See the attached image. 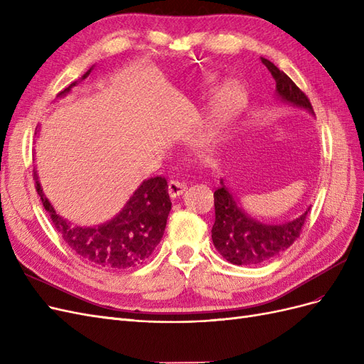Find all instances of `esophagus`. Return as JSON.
<instances>
[{
	"mask_svg": "<svg viewBox=\"0 0 364 364\" xmlns=\"http://www.w3.org/2000/svg\"><path fill=\"white\" fill-rule=\"evenodd\" d=\"M168 191H169L171 198H177V196H180V195L186 191V183H181V181H169Z\"/></svg>",
	"mask_w": 364,
	"mask_h": 364,
	"instance_id": "34e87169",
	"label": "esophagus"
}]
</instances>
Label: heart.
Here are the masks:
<instances>
[{"label":"heart","mask_w":364,"mask_h":364,"mask_svg":"<svg viewBox=\"0 0 364 364\" xmlns=\"http://www.w3.org/2000/svg\"><path fill=\"white\" fill-rule=\"evenodd\" d=\"M242 100H243L242 90L237 86L230 85L222 89L212 105V110H210L205 128L195 139L196 145L199 146L208 145L210 140H212V137L215 136V133L219 130V128L239 110Z\"/></svg>","instance_id":"obj_1"}]
</instances>
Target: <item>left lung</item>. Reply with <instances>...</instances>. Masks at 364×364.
Masks as SVG:
<instances>
[{
	"mask_svg": "<svg viewBox=\"0 0 364 364\" xmlns=\"http://www.w3.org/2000/svg\"><path fill=\"white\" fill-rule=\"evenodd\" d=\"M262 63L269 69L277 83L278 97L296 105V107L313 112L311 102L283 71L267 58L262 57ZM215 225L212 239L219 254L232 264L252 266L275 259L295 242L302 231L304 222L310 212L284 224H263L260 220L246 215L237 205L236 199L222 183L215 191Z\"/></svg>",
	"mask_w": 364,
	"mask_h": 364,
	"instance_id": "obj_1",
	"label": "left lung"
}]
</instances>
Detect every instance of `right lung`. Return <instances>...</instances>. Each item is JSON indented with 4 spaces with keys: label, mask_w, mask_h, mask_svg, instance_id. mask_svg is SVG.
<instances>
[{
    "label": "right lung",
    "mask_w": 364,
    "mask_h": 364,
    "mask_svg": "<svg viewBox=\"0 0 364 364\" xmlns=\"http://www.w3.org/2000/svg\"><path fill=\"white\" fill-rule=\"evenodd\" d=\"M73 86L75 83L63 89L57 97L65 95ZM34 180L43 208L48 212L57 232L80 259L92 266L118 272L142 264L156 250L165 232L172 207L165 177L145 180L128 199L119 215L102 225L90 228L69 225V222L58 216L45 198L36 173Z\"/></svg>",
    "instance_id": "1"
}]
</instances>
